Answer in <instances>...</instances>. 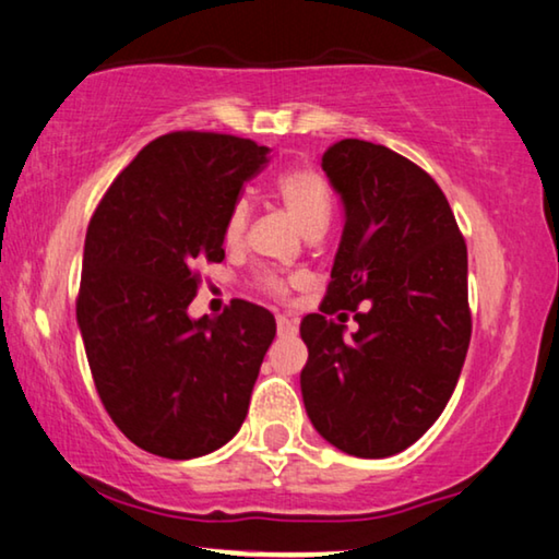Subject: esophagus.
I'll return each instance as SVG.
<instances>
[{
    "instance_id": "34e87169",
    "label": "esophagus",
    "mask_w": 559,
    "mask_h": 559,
    "mask_svg": "<svg viewBox=\"0 0 559 559\" xmlns=\"http://www.w3.org/2000/svg\"><path fill=\"white\" fill-rule=\"evenodd\" d=\"M276 326H278V334H281V336H294V334L298 332L296 321H290L288 317H278V319H276Z\"/></svg>"
}]
</instances>
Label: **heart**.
<instances>
[{"label":"heart","mask_w":559,"mask_h":559,"mask_svg":"<svg viewBox=\"0 0 559 559\" xmlns=\"http://www.w3.org/2000/svg\"><path fill=\"white\" fill-rule=\"evenodd\" d=\"M273 194L281 202V207L288 212L290 217L296 219V225L301 227L306 235L324 233L329 225V215H332V192H329L326 179L309 167L288 169L276 179L273 185ZM250 207L246 200L233 202L230 212L225 217L223 238L225 246H240L242 238H246ZM263 288L271 290V294L283 296L286 294V283L276 276H265Z\"/></svg>","instance_id":"b5f03b06"}]
</instances>
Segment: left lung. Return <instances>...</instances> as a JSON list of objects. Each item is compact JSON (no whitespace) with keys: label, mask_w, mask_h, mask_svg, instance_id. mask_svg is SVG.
<instances>
[{"label":"left lung","mask_w":559,"mask_h":559,"mask_svg":"<svg viewBox=\"0 0 559 559\" xmlns=\"http://www.w3.org/2000/svg\"><path fill=\"white\" fill-rule=\"evenodd\" d=\"M321 167L344 230L324 313L301 321L306 415L340 451L388 459L433 426L461 377L471 342L466 242L433 177L392 148L344 139ZM359 302L355 335L325 319Z\"/></svg>","instance_id":"left-lung-1"}]
</instances>
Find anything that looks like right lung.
I'll return each mask as SVG.
<instances>
[{
	"label": "right lung",
	"instance_id": "obj_1",
	"mask_svg": "<svg viewBox=\"0 0 559 559\" xmlns=\"http://www.w3.org/2000/svg\"><path fill=\"white\" fill-rule=\"evenodd\" d=\"M269 146L225 133L154 139L108 187L85 233L78 329L121 433L162 459L225 445L276 336L263 306L192 319L200 263L225 258L223 227Z\"/></svg>",
	"mask_w": 559,
	"mask_h": 559
}]
</instances>
